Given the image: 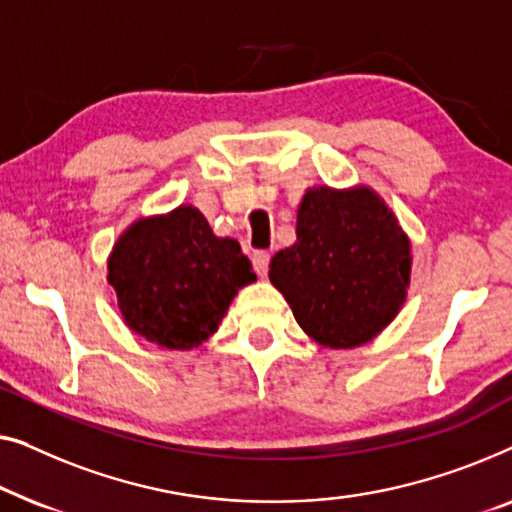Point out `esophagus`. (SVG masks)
Instances as JSON below:
<instances>
[{
	"instance_id": "1",
	"label": "esophagus",
	"mask_w": 512,
	"mask_h": 512,
	"mask_svg": "<svg viewBox=\"0 0 512 512\" xmlns=\"http://www.w3.org/2000/svg\"><path fill=\"white\" fill-rule=\"evenodd\" d=\"M269 262H271V255L264 253V250H257V253L253 255V266L257 271V276H266L269 273Z\"/></svg>"
}]
</instances>
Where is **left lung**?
<instances>
[{"instance_id":"1","label":"left lung","mask_w":512,"mask_h":512,"mask_svg":"<svg viewBox=\"0 0 512 512\" xmlns=\"http://www.w3.org/2000/svg\"><path fill=\"white\" fill-rule=\"evenodd\" d=\"M269 278L313 341L357 348L406 301L410 241L371 187H311L297 211V241L273 255Z\"/></svg>"}]
</instances>
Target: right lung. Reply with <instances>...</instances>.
<instances>
[{"instance_id":"obj_1","label":"right lung","mask_w":512,"mask_h":512,"mask_svg":"<svg viewBox=\"0 0 512 512\" xmlns=\"http://www.w3.org/2000/svg\"><path fill=\"white\" fill-rule=\"evenodd\" d=\"M255 280L239 241L215 236L194 206L136 220L109 257V283L127 327L169 350L206 341L236 292Z\"/></svg>"}]
</instances>
